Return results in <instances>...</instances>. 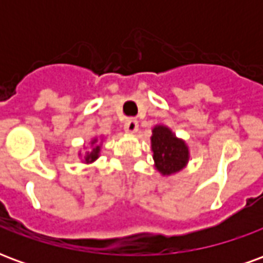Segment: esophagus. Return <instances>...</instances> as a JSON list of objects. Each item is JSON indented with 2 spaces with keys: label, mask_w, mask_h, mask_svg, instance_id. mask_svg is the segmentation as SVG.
Segmentation results:
<instances>
[{
  "label": "esophagus",
  "mask_w": 263,
  "mask_h": 263,
  "mask_svg": "<svg viewBox=\"0 0 263 263\" xmlns=\"http://www.w3.org/2000/svg\"><path fill=\"white\" fill-rule=\"evenodd\" d=\"M138 121L134 120V118H131V120H126L125 121V125H124V129H125L126 132H131V134H134V132L138 131Z\"/></svg>",
  "instance_id": "1"
}]
</instances>
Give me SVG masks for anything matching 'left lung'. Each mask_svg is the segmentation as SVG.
Wrapping results in <instances>:
<instances>
[{
  "label": "left lung",
  "instance_id": "1",
  "mask_svg": "<svg viewBox=\"0 0 263 263\" xmlns=\"http://www.w3.org/2000/svg\"><path fill=\"white\" fill-rule=\"evenodd\" d=\"M152 152L156 171L163 176H171L187 165L189 148L186 142L165 125H156L152 129Z\"/></svg>",
  "mask_w": 263,
  "mask_h": 263
}]
</instances>
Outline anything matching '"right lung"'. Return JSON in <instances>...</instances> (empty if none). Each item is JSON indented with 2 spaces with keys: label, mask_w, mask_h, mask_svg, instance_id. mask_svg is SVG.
<instances>
[{
  "label": "right lung",
  "mask_w": 263,
  "mask_h": 263,
  "mask_svg": "<svg viewBox=\"0 0 263 263\" xmlns=\"http://www.w3.org/2000/svg\"><path fill=\"white\" fill-rule=\"evenodd\" d=\"M97 143V138H94L91 141V146L92 149L90 151V152H87L86 156H84V162L86 163H91V162H94V160L97 159L98 156H100V149H101V145H96V147L93 146L94 144Z\"/></svg>",
  "instance_id": "add662e5"
}]
</instances>
